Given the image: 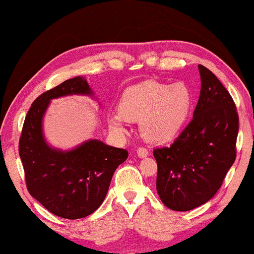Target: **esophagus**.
Segmentation results:
<instances>
[{"mask_svg": "<svg viewBox=\"0 0 254 254\" xmlns=\"http://www.w3.org/2000/svg\"><path fill=\"white\" fill-rule=\"evenodd\" d=\"M136 152H137V156L140 158H144V157H147V156H149V151L145 148H143V147L138 148L137 150H136Z\"/></svg>", "mask_w": 254, "mask_h": 254, "instance_id": "esophagus-1", "label": "esophagus"}]
</instances>
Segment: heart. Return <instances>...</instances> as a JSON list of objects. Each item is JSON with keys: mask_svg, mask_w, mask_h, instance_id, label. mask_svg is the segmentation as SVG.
Here are the masks:
<instances>
[{"mask_svg": "<svg viewBox=\"0 0 254 254\" xmlns=\"http://www.w3.org/2000/svg\"><path fill=\"white\" fill-rule=\"evenodd\" d=\"M192 107V95L183 83L169 85L144 81L125 90L119 103V113L109 118L110 127L125 131V121L140 123V133L145 141L163 144L177 137L183 129Z\"/></svg>", "mask_w": 254, "mask_h": 254, "instance_id": "1", "label": "heart"}]
</instances>
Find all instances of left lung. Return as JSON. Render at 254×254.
Instances as JSON below:
<instances>
[{"instance_id": "8db88e82", "label": "left lung", "mask_w": 254, "mask_h": 254, "mask_svg": "<svg viewBox=\"0 0 254 254\" xmlns=\"http://www.w3.org/2000/svg\"><path fill=\"white\" fill-rule=\"evenodd\" d=\"M193 119L169 148L155 149L156 189L170 209L187 211L213 197L236 159L238 114L230 93L203 65Z\"/></svg>"}]
</instances>
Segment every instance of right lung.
Listing matches in <instances>:
<instances>
[{
    "label": "right lung",
    "mask_w": 254,
    "mask_h": 254,
    "mask_svg": "<svg viewBox=\"0 0 254 254\" xmlns=\"http://www.w3.org/2000/svg\"><path fill=\"white\" fill-rule=\"evenodd\" d=\"M67 96H89L97 100L83 76L67 79L40 95L24 121L19 156L31 195L52 214L77 220L100 207L114 171L126 161L128 152L97 138L67 150L48 143L44 133L45 114L52 100Z\"/></svg>",
    "instance_id": "1"
}]
</instances>
